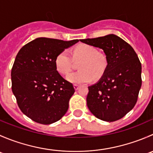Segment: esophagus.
I'll use <instances>...</instances> for the list:
<instances>
[{"instance_id":"esophagus-1","label":"esophagus","mask_w":153,"mask_h":153,"mask_svg":"<svg viewBox=\"0 0 153 153\" xmlns=\"http://www.w3.org/2000/svg\"><path fill=\"white\" fill-rule=\"evenodd\" d=\"M78 88H79V85H78V84H74V89L75 90H78Z\"/></svg>"}]
</instances>
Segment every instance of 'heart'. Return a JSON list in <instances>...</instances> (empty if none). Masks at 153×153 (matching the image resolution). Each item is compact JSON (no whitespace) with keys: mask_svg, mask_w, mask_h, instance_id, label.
I'll use <instances>...</instances> for the list:
<instances>
[{"mask_svg":"<svg viewBox=\"0 0 153 153\" xmlns=\"http://www.w3.org/2000/svg\"><path fill=\"white\" fill-rule=\"evenodd\" d=\"M73 59L83 61L78 65V72L69 73L66 79L69 83L81 84L89 83L95 78H99L105 71L107 61L104 55L98 52L96 48L88 44H81L73 51ZM57 71L61 75H67L71 70L72 59L68 50L60 52L55 60Z\"/></svg>","mask_w":153,"mask_h":153,"instance_id":"obj_1","label":"heart"}]
</instances>
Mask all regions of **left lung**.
Instances as JSON below:
<instances>
[{
    "label": "left lung",
    "instance_id": "1",
    "mask_svg": "<svg viewBox=\"0 0 153 153\" xmlns=\"http://www.w3.org/2000/svg\"><path fill=\"white\" fill-rule=\"evenodd\" d=\"M82 43L104 50L107 65L99 81L88 86L86 104L98 119L112 122L132 110L141 86V64L133 48L109 34Z\"/></svg>",
    "mask_w": 153,
    "mask_h": 153
}]
</instances>
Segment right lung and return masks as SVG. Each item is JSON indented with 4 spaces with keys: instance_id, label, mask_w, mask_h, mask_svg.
<instances>
[{
    "instance_id": "obj_1",
    "label": "right lung",
    "mask_w": 153,
    "mask_h": 153,
    "mask_svg": "<svg viewBox=\"0 0 153 153\" xmlns=\"http://www.w3.org/2000/svg\"><path fill=\"white\" fill-rule=\"evenodd\" d=\"M78 41L38 38L16 55L11 72L12 92L21 112L32 121L51 124L67 112L75 89L58 73L55 60Z\"/></svg>"
}]
</instances>
